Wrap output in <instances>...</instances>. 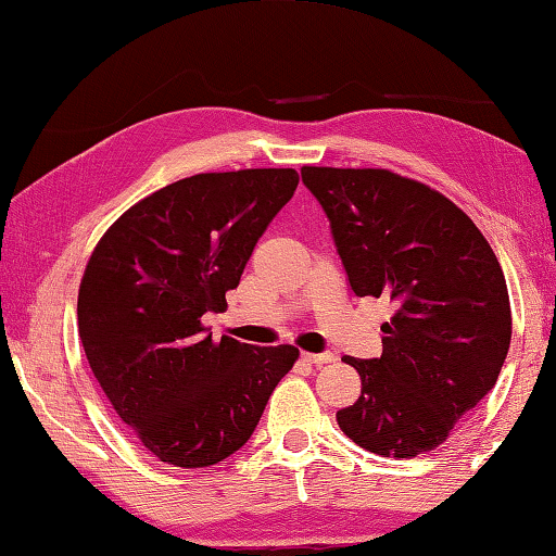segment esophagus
Returning a JSON list of instances; mask_svg holds the SVG:
<instances>
[{"label":"esophagus","mask_w":556,"mask_h":556,"mask_svg":"<svg viewBox=\"0 0 556 556\" xmlns=\"http://www.w3.org/2000/svg\"><path fill=\"white\" fill-rule=\"evenodd\" d=\"M301 356H303V362H308V364H313V366H323V364H332V362H334V354H330V352H323V354H308V352H303Z\"/></svg>","instance_id":"obj_1"}]
</instances>
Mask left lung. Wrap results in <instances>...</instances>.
Returning a JSON list of instances; mask_svg holds the SVG:
<instances>
[{"label":"left lung","instance_id":"obj_1","mask_svg":"<svg viewBox=\"0 0 556 556\" xmlns=\"http://www.w3.org/2000/svg\"><path fill=\"white\" fill-rule=\"evenodd\" d=\"M356 296L395 306L378 358L344 356L362 395L340 429L383 458L433 451L494 388L510 303L492 245L441 192L383 168H301Z\"/></svg>","mask_w":556,"mask_h":556}]
</instances>
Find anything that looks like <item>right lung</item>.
<instances>
[{
  "instance_id": "1",
  "label": "right lung",
  "mask_w": 556,
  "mask_h": 556,
  "mask_svg": "<svg viewBox=\"0 0 556 556\" xmlns=\"http://www.w3.org/2000/svg\"><path fill=\"white\" fill-rule=\"evenodd\" d=\"M299 185L293 168L200 173L119 216L86 265L79 337L117 417L161 463L210 467L253 437L299 350L204 328Z\"/></svg>"
}]
</instances>
